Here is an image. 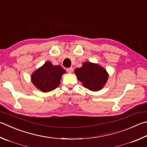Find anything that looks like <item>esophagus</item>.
I'll return each instance as SVG.
<instances>
[{
    "mask_svg": "<svg viewBox=\"0 0 147 147\" xmlns=\"http://www.w3.org/2000/svg\"><path fill=\"white\" fill-rule=\"evenodd\" d=\"M66 71H67V72L68 73H71L72 72H73V69L72 68V67H70V68H67L66 69Z\"/></svg>",
    "mask_w": 147,
    "mask_h": 147,
    "instance_id": "esophagus-1",
    "label": "esophagus"
}]
</instances>
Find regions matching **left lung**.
I'll list each match as a JSON object with an SVG mask.
<instances>
[{
	"mask_svg": "<svg viewBox=\"0 0 147 147\" xmlns=\"http://www.w3.org/2000/svg\"><path fill=\"white\" fill-rule=\"evenodd\" d=\"M74 73L84 87L92 91L102 89L107 81L109 75L105 69L96 63L84 62L80 68L74 70Z\"/></svg>",
	"mask_w": 147,
	"mask_h": 147,
	"instance_id": "obj_1",
	"label": "left lung"
}]
</instances>
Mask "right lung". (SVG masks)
Instances as JSON below:
<instances>
[{
	"mask_svg": "<svg viewBox=\"0 0 147 147\" xmlns=\"http://www.w3.org/2000/svg\"><path fill=\"white\" fill-rule=\"evenodd\" d=\"M65 71L60 65H53L51 62H46L34 72L31 81L37 89L46 92L55 89L60 84V80Z\"/></svg>",
	"mask_w": 147,
	"mask_h": 147,
	"instance_id": "obj_1",
	"label": "right lung"
}]
</instances>
